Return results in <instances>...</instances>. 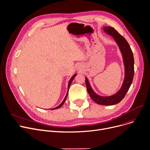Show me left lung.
Returning <instances> with one entry per match:
<instances>
[{
  "label": "left lung",
  "mask_w": 150,
  "mask_h": 150,
  "mask_svg": "<svg viewBox=\"0 0 150 150\" xmlns=\"http://www.w3.org/2000/svg\"><path fill=\"white\" fill-rule=\"evenodd\" d=\"M103 29L107 34L110 35L114 38L122 52L125 66L124 81L122 87L116 93L109 96H101L96 94L92 89L87 77H85V83L90 96L95 103L100 105H111L119 103L125 98L129 90L134 77V60L130 46L123 36L112 27L106 26L103 28Z\"/></svg>",
  "instance_id": "1"
}]
</instances>
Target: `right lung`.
I'll return each instance as SVG.
<instances>
[{
	"mask_svg": "<svg viewBox=\"0 0 150 150\" xmlns=\"http://www.w3.org/2000/svg\"><path fill=\"white\" fill-rule=\"evenodd\" d=\"M77 75V74H74L73 76V77L71 78L70 79V80H69V82H68V91H67V95H66V96H65V99H63V101H62V103L59 105V106H57V107H56V108H53V109H51V110H54V109H59V108H61V107L63 105V104L65 103V101H66V99H67V96H68V91H69V86H70V85H71V82H72V81H73V80L74 79V78L75 77V76Z\"/></svg>",
	"mask_w": 150,
	"mask_h": 150,
	"instance_id": "add662e5",
	"label": "right lung"
}]
</instances>
